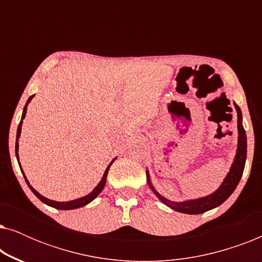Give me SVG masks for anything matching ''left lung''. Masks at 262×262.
<instances>
[{"label": "left lung", "mask_w": 262, "mask_h": 262, "mask_svg": "<svg viewBox=\"0 0 262 262\" xmlns=\"http://www.w3.org/2000/svg\"><path fill=\"white\" fill-rule=\"evenodd\" d=\"M235 105V108L237 111V130H238V143H237V151H236L235 160L231 164L230 171H229L227 177H225L224 181L222 182L220 188L216 192H213L212 194L203 196L199 199H193V200H186V202H171V200L164 198L163 195H161L159 192L154 188L150 181L149 171L146 170V181H148L149 187L151 188V191L155 193L157 198L162 202L164 205H167L170 209H173L178 212L187 213V214H199L203 212H206L211 209L220 206L221 204H223L229 196L231 195V193L235 191V188L237 187L239 180H241L243 169H245L246 159H247V136L246 131L243 128L242 125V112L239 110V107Z\"/></svg>", "instance_id": "obj_1"}]
</instances>
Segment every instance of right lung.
I'll return each mask as SVG.
<instances>
[{
	"label": "right lung",
	"instance_id": "add662e5",
	"mask_svg": "<svg viewBox=\"0 0 262 262\" xmlns=\"http://www.w3.org/2000/svg\"><path fill=\"white\" fill-rule=\"evenodd\" d=\"M34 95H32V96H30V99L27 100V103L26 105H25V107H24V112H23V117H21V120H20V124H19V127H17V132H16V143H15V152H16V159H17V162H19V154H17V150H19V137H20V134H21V125H23V119L25 118V116H26V111H27V105L28 103H30V101L32 100V98H33ZM116 160V159H114ZM114 160L112 161V162H111L110 164H108V167L106 168V170H105V173H103V177H102V179H101V181L99 182V185L96 186V187L93 189V191L89 193L88 195H84V196H82V198H78V199H75V200H70V202H55V200H50V199H48V198H45V196H42L41 194H39V193L35 191V189L32 187V186L30 185V182H28V180L26 179V175H25V173H24V170L21 169V166H20V169H21V171H23V174H24V178H25V180H26V182H27V185H28V187L31 188V191L34 193L35 195L38 196L39 199L41 200L42 203H45L46 205H49V206H52V207H55V209H58V210H74V209H78V207H82V206H84V205H87V204H89L92 202V200H94L96 196H98L99 194H100V192L102 191L103 189V187H105V185H106V179H107V174H108V169H110V167H111V164H112L113 162H114Z\"/></svg>",
	"mask_w": 262,
	"mask_h": 262
}]
</instances>
